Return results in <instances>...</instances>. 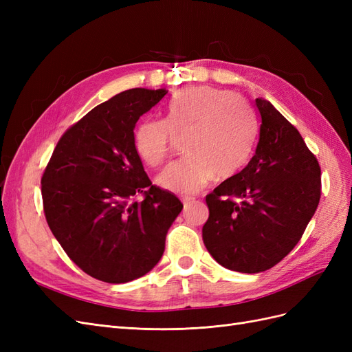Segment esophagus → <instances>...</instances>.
Wrapping results in <instances>:
<instances>
[{"instance_id": "1", "label": "esophagus", "mask_w": 352, "mask_h": 352, "mask_svg": "<svg viewBox=\"0 0 352 352\" xmlns=\"http://www.w3.org/2000/svg\"><path fill=\"white\" fill-rule=\"evenodd\" d=\"M182 202H184V208H185V210H189L190 206H192L194 202H195V198H190V197H189V198H184Z\"/></svg>"}]
</instances>
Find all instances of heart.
Segmentation results:
<instances>
[{
  "label": "heart",
  "instance_id": "1",
  "mask_svg": "<svg viewBox=\"0 0 352 352\" xmlns=\"http://www.w3.org/2000/svg\"><path fill=\"white\" fill-rule=\"evenodd\" d=\"M135 150L148 167H158L185 140V155L168 164L158 184L190 195L212 176L230 177L248 164L258 138V122L250 102L238 94L212 87L180 91L170 101L167 119H145L135 129Z\"/></svg>",
  "mask_w": 352,
  "mask_h": 352
}]
</instances>
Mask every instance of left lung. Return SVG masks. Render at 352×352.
<instances>
[{"instance_id":"left-lung-1","label":"left lung","mask_w":352,"mask_h":352,"mask_svg":"<svg viewBox=\"0 0 352 352\" xmlns=\"http://www.w3.org/2000/svg\"><path fill=\"white\" fill-rule=\"evenodd\" d=\"M260 140L251 162L206 197L202 241L233 272L272 269L300 242L322 195L320 166L296 127L273 105L255 100Z\"/></svg>"}]
</instances>
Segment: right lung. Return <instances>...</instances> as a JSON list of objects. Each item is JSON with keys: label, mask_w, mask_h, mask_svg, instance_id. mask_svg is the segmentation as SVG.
Segmentation results:
<instances>
[{"label": "right lung", "mask_w": 352, "mask_h": 352, "mask_svg": "<svg viewBox=\"0 0 352 352\" xmlns=\"http://www.w3.org/2000/svg\"><path fill=\"white\" fill-rule=\"evenodd\" d=\"M166 94L135 88L97 105L63 133L42 175L52 235L98 280L126 283L150 272L184 208L151 184L135 150L136 122Z\"/></svg>", "instance_id": "right-lung-1"}]
</instances>
